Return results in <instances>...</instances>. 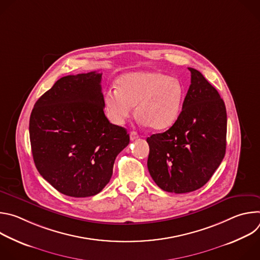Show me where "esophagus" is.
Masks as SVG:
<instances>
[{
	"label": "esophagus",
	"mask_w": 260,
	"mask_h": 260,
	"mask_svg": "<svg viewBox=\"0 0 260 260\" xmlns=\"http://www.w3.org/2000/svg\"><path fill=\"white\" fill-rule=\"evenodd\" d=\"M129 138H131V140H132V141H135L136 139H138V138H139V135H138V133H137V132H131V134H129Z\"/></svg>",
	"instance_id": "34e87169"
}]
</instances>
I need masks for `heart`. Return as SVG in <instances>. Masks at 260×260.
<instances>
[{
  "label": "heart",
  "mask_w": 260,
  "mask_h": 260,
  "mask_svg": "<svg viewBox=\"0 0 260 260\" xmlns=\"http://www.w3.org/2000/svg\"><path fill=\"white\" fill-rule=\"evenodd\" d=\"M184 86L176 77L153 71L124 74L117 88L104 93L106 113L114 124L121 125L134 113L153 129L170 127L179 117L184 101Z\"/></svg>",
  "instance_id": "b5f03b06"
}]
</instances>
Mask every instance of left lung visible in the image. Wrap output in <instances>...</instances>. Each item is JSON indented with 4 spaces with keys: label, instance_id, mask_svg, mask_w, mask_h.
<instances>
[{
    "label": "left lung",
    "instance_id": "left-lung-1",
    "mask_svg": "<svg viewBox=\"0 0 260 260\" xmlns=\"http://www.w3.org/2000/svg\"><path fill=\"white\" fill-rule=\"evenodd\" d=\"M176 122L147 138V167L165 191H194L211 179L225 155L228 116L223 100L196 69Z\"/></svg>",
    "mask_w": 260,
    "mask_h": 260
}]
</instances>
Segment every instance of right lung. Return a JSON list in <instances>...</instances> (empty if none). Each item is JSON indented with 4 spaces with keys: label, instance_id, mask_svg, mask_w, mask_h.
Returning a JSON list of instances; mask_svg holds the SVG:
<instances>
[{
    "label": "right lung",
    "instance_id": "right-lung-1",
    "mask_svg": "<svg viewBox=\"0 0 260 260\" xmlns=\"http://www.w3.org/2000/svg\"><path fill=\"white\" fill-rule=\"evenodd\" d=\"M102 74L69 75L36 102L29 117L35 166L62 194H98L113 174L116 156L129 143L126 129L104 113Z\"/></svg>",
    "mask_w": 260,
    "mask_h": 260
}]
</instances>
